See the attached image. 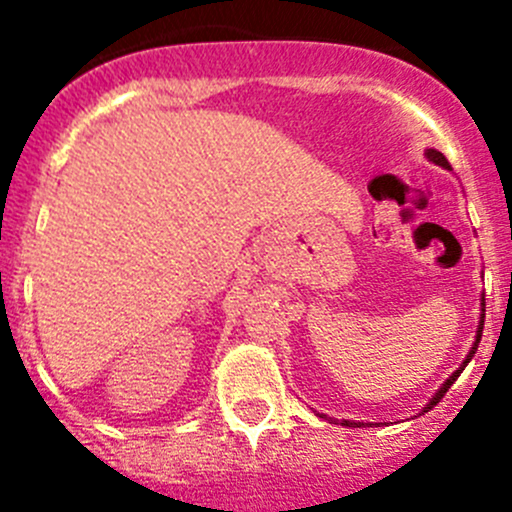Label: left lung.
Returning <instances> with one entry per match:
<instances>
[{"mask_svg":"<svg viewBox=\"0 0 512 512\" xmlns=\"http://www.w3.org/2000/svg\"><path fill=\"white\" fill-rule=\"evenodd\" d=\"M426 156H428V158H431V160H433V163L443 165V168H451V165H448V160H446V156H443V153H441V151H433V148H431V151H428V153H426ZM483 319H485V309H483V314H480V327H478V334H476V344H473L471 354H468V356H466V361H463V366H466V364H468V361H471V356H473V354H476V349H478V342H480V337H483ZM463 366H461V369H458V371H453V376H451V379H448V381H446V384H443V386H441V391H438V394H436V396H433V399H431V404H428V406H426V411H428V409H433V406H436V404H438V401H441V399H443V396H446V391H448V389H451V384H453V381H456V379H458V376H461ZM344 426H364V423H349V421H344Z\"/></svg>","mask_w":512,"mask_h":512,"instance_id":"left-lung-1","label":"left lung"}]
</instances>
